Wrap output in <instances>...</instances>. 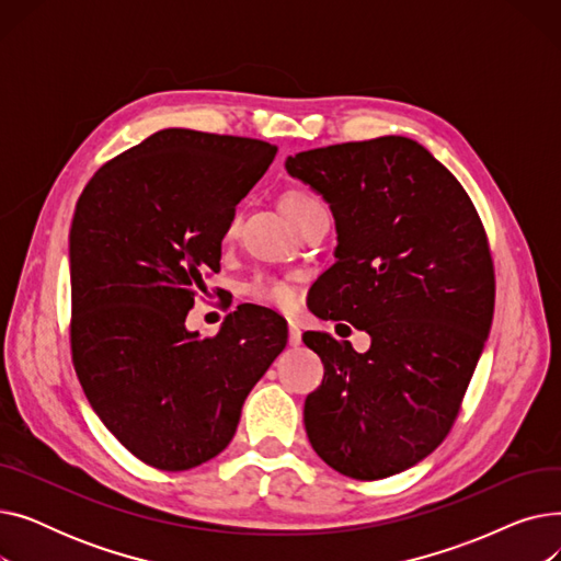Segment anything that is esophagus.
I'll return each instance as SVG.
<instances>
[{"mask_svg": "<svg viewBox=\"0 0 561 561\" xmlns=\"http://www.w3.org/2000/svg\"><path fill=\"white\" fill-rule=\"evenodd\" d=\"M302 343V332H300V328L296 325V322H288V345H300Z\"/></svg>", "mask_w": 561, "mask_h": 561, "instance_id": "obj_1", "label": "esophagus"}]
</instances>
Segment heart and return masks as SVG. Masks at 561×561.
I'll use <instances>...</instances> for the list:
<instances>
[{
  "label": "heart",
  "instance_id": "heart-1",
  "mask_svg": "<svg viewBox=\"0 0 561 561\" xmlns=\"http://www.w3.org/2000/svg\"><path fill=\"white\" fill-rule=\"evenodd\" d=\"M320 204L313 195L305 193V191H288L282 199V206H284V214L290 218H296L298 214L311 209V206ZM236 222H239V214L231 216L229 225H227V233H231L236 229ZM243 293L245 298L259 302V305H271V307H277V309H293L298 305V293L296 288H293L288 282L279 279V277H273V275H256L254 279H250L245 286H243Z\"/></svg>",
  "mask_w": 561,
  "mask_h": 561
}]
</instances>
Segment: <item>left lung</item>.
Here are the masks:
<instances>
[{
  "label": "left lung",
  "instance_id": "1",
  "mask_svg": "<svg viewBox=\"0 0 561 561\" xmlns=\"http://www.w3.org/2000/svg\"><path fill=\"white\" fill-rule=\"evenodd\" d=\"M286 170L336 220L313 313L370 334L364 355L302 336L325 366L305 400L307 436L339 473L385 480L438 448L459 414L493 320L486 231L455 174L404 136L318 147Z\"/></svg>",
  "mask_w": 561,
  "mask_h": 561
}]
</instances>
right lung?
Returning <instances> with one entry per match:
<instances>
[{
	"instance_id": "1",
	"label": "right lung",
	"mask_w": 561,
	"mask_h": 561,
	"mask_svg": "<svg viewBox=\"0 0 561 561\" xmlns=\"http://www.w3.org/2000/svg\"><path fill=\"white\" fill-rule=\"evenodd\" d=\"M277 147L163 129L106 161L70 229V347L106 430L147 466L188 470L233 438L252 387L286 345V320L239 307L216 336L186 330L220 243Z\"/></svg>"
}]
</instances>
